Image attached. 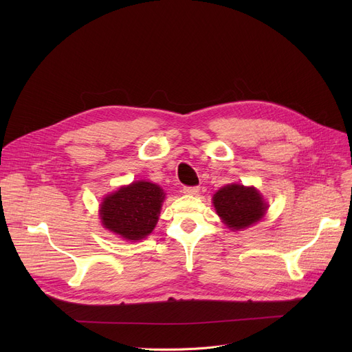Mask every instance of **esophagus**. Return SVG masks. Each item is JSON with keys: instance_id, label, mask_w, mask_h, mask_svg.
<instances>
[{"instance_id": "obj_1", "label": "esophagus", "mask_w": 352, "mask_h": 352, "mask_svg": "<svg viewBox=\"0 0 352 352\" xmlns=\"http://www.w3.org/2000/svg\"><path fill=\"white\" fill-rule=\"evenodd\" d=\"M182 192L186 195H197L199 192V188L198 187H184Z\"/></svg>"}]
</instances>
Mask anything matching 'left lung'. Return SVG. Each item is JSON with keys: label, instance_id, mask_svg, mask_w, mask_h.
Wrapping results in <instances>:
<instances>
[{"label": "left lung", "instance_id": "obj_1", "mask_svg": "<svg viewBox=\"0 0 352 352\" xmlns=\"http://www.w3.org/2000/svg\"><path fill=\"white\" fill-rule=\"evenodd\" d=\"M212 204L223 223L232 231L256 224L268 208L260 191L239 184H228L219 188L212 197Z\"/></svg>", "mask_w": 352, "mask_h": 352}]
</instances>
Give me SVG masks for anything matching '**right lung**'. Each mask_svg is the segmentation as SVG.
Masks as SVG:
<instances>
[{"label":"right lung","mask_w":352,"mask_h":352,"mask_svg":"<svg viewBox=\"0 0 352 352\" xmlns=\"http://www.w3.org/2000/svg\"><path fill=\"white\" fill-rule=\"evenodd\" d=\"M164 198V190L150 181L124 186L102 199L101 224L126 241H140L155 228Z\"/></svg>","instance_id":"obj_1"}]
</instances>
